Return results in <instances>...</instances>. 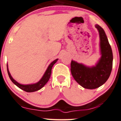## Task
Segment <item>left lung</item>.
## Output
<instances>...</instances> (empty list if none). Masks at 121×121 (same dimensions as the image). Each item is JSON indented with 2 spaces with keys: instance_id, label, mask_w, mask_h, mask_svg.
<instances>
[{
  "instance_id": "left-lung-1",
  "label": "left lung",
  "mask_w": 121,
  "mask_h": 121,
  "mask_svg": "<svg viewBox=\"0 0 121 121\" xmlns=\"http://www.w3.org/2000/svg\"><path fill=\"white\" fill-rule=\"evenodd\" d=\"M100 36L101 58L95 67L90 68L77 62H71V72L74 80L86 89H95L103 85L109 78L112 68L113 54L104 29L96 25Z\"/></svg>"
}]
</instances>
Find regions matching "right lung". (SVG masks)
Segmentation results:
<instances>
[{
    "label": "right lung",
    "mask_w": 121,
    "mask_h": 121,
    "mask_svg": "<svg viewBox=\"0 0 121 121\" xmlns=\"http://www.w3.org/2000/svg\"><path fill=\"white\" fill-rule=\"evenodd\" d=\"M57 60L58 59L55 60L54 61H53L50 64V65L48 66V67L47 69V70H46L45 74H44L42 78H41L39 82L36 84H30V85H22V84L18 83V82H17V81H16L15 80L12 78V77L11 76L10 74L9 73V71L8 69V65H7V69H8V73L9 77L11 81L15 84L16 86H17L19 88L22 89V90H23V91H26V92H35V91H38V90H40L41 88H43L45 84L48 82V81L50 79V77L51 76V74H52V67H53L54 64L57 62Z\"/></svg>",
    "instance_id": "add662e5"
}]
</instances>
